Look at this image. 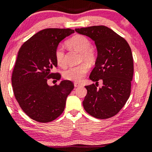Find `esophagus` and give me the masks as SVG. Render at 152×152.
<instances>
[{
	"instance_id": "34e87169",
	"label": "esophagus",
	"mask_w": 152,
	"mask_h": 152,
	"mask_svg": "<svg viewBox=\"0 0 152 152\" xmlns=\"http://www.w3.org/2000/svg\"><path fill=\"white\" fill-rule=\"evenodd\" d=\"M74 86H75V87H79V86H81V84L80 83H74Z\"/></svg>"
}]
</instances>
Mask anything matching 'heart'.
<instances>
[{
	"label": "heart",
	"mask_w": 152,
	"mask_h": 152,
	"mask_svg": "<svg viewBox=\"0 0 152 152\" xmlns=\"http://www.w3.org/2000/svg\"><path fill=\"white\" fill-rule=\"evenodd\" d=\"M66 45L70 49L76 50L80 53L81 61H85L89 64H94L96 61L95 50L91 48V41L83 35H77L69 39L66 42ZM55 58L58 65L61 67L66 66V55L64 49L59 45L55 50ZM88 71V65L86 63L81 64L78 66H72L64 72L63 76L68 80L80 82Z\"/></svg>",
	"instance_id": "heart-1"
}]
</instances>
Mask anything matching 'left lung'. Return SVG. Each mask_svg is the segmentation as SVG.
Returning <instances> with one entry per match:
<instances>
[{
    "mask_svg": "<svg viewBox=\"0 0 152 152\" xmlns=\"http://www.w3.org/2000/svg\"><path fill=\"white\" fill-rule=\"evenodd\" d=\"M95 42L97 58L90 79L96 85L86 86L87 95L83 102L85 110L97 119L117 115L130 97L133 76V58L128 42L106 26L75 29ZM102 79L103 86L97 88Z\"/></svg>",
    "mask_w": 152,
    "mask_h": 152,
    "instance_id": "obj_1",
    "label": "left lung"
}]
</instances>
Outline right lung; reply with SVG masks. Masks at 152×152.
Here are the masks:
<instances>
[{"mask_svg": "<svg viewBox=\"0 0 152 152\" xmlns=\"http://www.w3.org/2000/svg\"><path fill=\"white\" fill-rule=\"evenodd\" d=\"M71 29H45L21 46L12 73L13 91L24 113L39 122H49L62 114L66 98L74 88L69 80L48 86V79L59 80L55 50L60 42L74 33Z\"/></svg>", "mask_w": 152, "mask_h": 152, "instance_id": "1", "label": "right lung"}]
</instances>
